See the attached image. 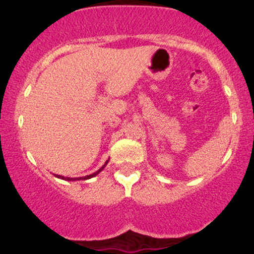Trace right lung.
Listing matches in <instances>:
<instances>
[{
  "mask_svg": "<svg viewBox=\"0 0 254 254\" xmlns=\"http://www.w3.org/2000/svg\"><path fill=\"white\" fill-rule=\"evenodd\" d=\"M109 162V160L107 161L106 163H104L103 166H102L101 168H99L98 171H96V172L94 173H92V175H89V176H84V177H79V178H70V177H64V176H59V175H56L55 177H58V178H61V179H65V181H81V179H89V178H93V177H96L97 175H98L99 172H101V171H103L104 170V167H106L107 166V163Z\"/></svg>",
  "mask_w": 254,
  "mask_h": 254,
  "instance_id": "right-lung-1",
  "label": "right lung"
}]
</instances>
